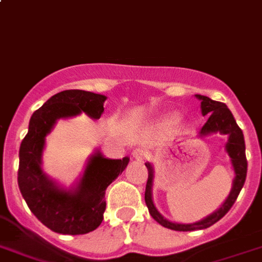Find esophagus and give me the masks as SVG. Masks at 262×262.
I'll use <instances>...</instances> for the list:
<instances>
[{
	"label": "esophagus",
	"mask_w": 262,
	"mask_h": 262,
	"mask_svg": "<svg viewBox=\"0 0 262 262\" xmlns=\"http://www.w3.org/2000/svg\"><path fill=\"white\" fill-rule=\"evenodd\" d=\"M132 156H133V158H136L137 161H141V160H144V158L146 157V151L142 148H136L135 150L132 151Z\"/></svg>",
	"instance_id": "1"
}]
</instances>
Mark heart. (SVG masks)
Instances as JSON below:
<instances>
[{
  "label": "heart",
  "instance_id": "heart-1",
  "mask_svg": "<svg viewBox=\"0 0 262 262\" xmlns=\"http://www.w3.org/2000/svg\"><path fill=\"white\" fill-rule=\"evenodd\" d=\"M177 118H179L177 117V114H172V116H168V117H166V121H165V122H166V124H173Z\"/></svg>",
  "mask_w": 262,
  "mask_h": 262
}]
</instances>
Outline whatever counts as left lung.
<instances>
[{
    "instance_id": "1",
    "label": "left lung",
    "mask_w": 262,
    "mask_h": 262,
    "mask_svg": "<svg viewBox=\"0 0 262 262\" xmlns=\"http://www.w3.org/2000/svg\"><path fill=\"white\" fill-rule=\"evenodd\" d=\"M195 97L201 101V113L202 116H209L205 125L201 127L199 136L200 137H205V136L220 135L228 136V142L225 144V150L229 155L230 161H232L233 170H234V179H233L232 189H230L229 195L226 197L223 205L220 206L216 212L212 214L206 216L201 221L193 224H180L172 223L169 220L165 219L161 213L158 212L157 208L155 206L153 197H151V186H153V180H155V169L151 166L150 162H146V168H148V182H146V189H145V202L148 206L150 216L157 221L160 225L168 228L172 230H179V232H190V230H200L206 229L216 224L219 220L223 219L226 213L236 202L244 184L247 179V170H248V161L247 156H245V141H244L243 130L239 129L237 125L236 120L233 117L232 112L228 109L225 104L219 102V101H213L206 96L201 94H195Z\"/></svg>"
}]
</instances>
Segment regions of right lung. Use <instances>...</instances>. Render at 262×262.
I'll return each mask as SVG.
<instances>
[{
    "instance_id": "1",
    "label": "right lung",
    "mask_w": 262,
    "mask_h": 262,
    "mask_svg": "<svg viewBox=\"0 0 262 262\" xmlns=\"http://www.w3.org/2000/svg\"><path fill=\"white\" fill-rule=\"evenodd\" d=\"M105 100V96L92 92L63 90L30 117L28 135L19 146L18 186L33 214L53 232L74 236L97 229L106 208L105 190L129 164V157L112 160L97 149L88 160L81 179L70 188H63L43 172L45 138L57 120L76 117L82 112L98 120Z\"/></svg>"
}]
</instances>
